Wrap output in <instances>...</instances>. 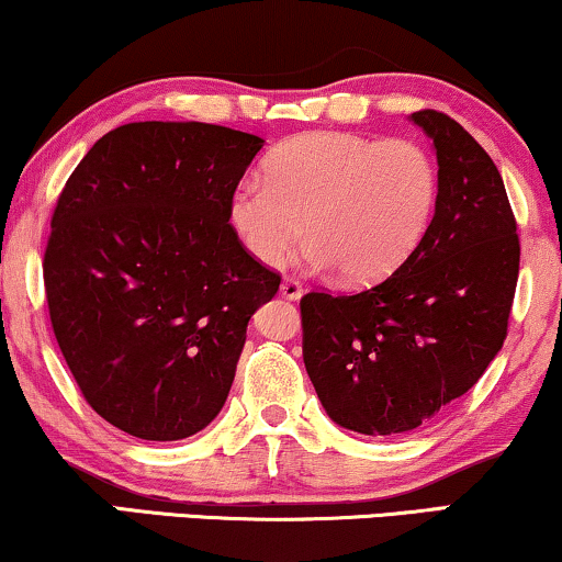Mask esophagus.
I'll return each instance as SVG.
<instances>
[{
  "instance_id": "obj_1",
  "label": "esophagus",
  "mask_w": 562,
  "mask_h": 562,
  "mask_svg": "<svg viewBox=\"0 0 562 562\" xmlns=\"http://www.w3.org/2000/svg\"><path fill=\"white\" fill-rule=\"evenodd\" d=\"M302 294H304L302 283H299L296 279H283V283H281V296L283 299H291V302H296V299H302Z\"/></svg>"
}]
</instances>
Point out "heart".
<instances>
[{
	"label": "heart",
	"mask_w": 562,
	"mask_h": 562,
	"mask_svg": "<svg viewBox=\"0 0 562 562\" xmlns=\"http://www.w3.org/2000/svg\"><path fill=\"white\" fill-rule=\"evenodd\" d=\"M263 171L266 181L237 183L227 220L245 250L271 268L306 233L312 268L383 279L422 243L437 204L432 156L402 137L317 130L281 143Z\"/></svg>",
	"instance_id": "heart-1"
}]
</instances>
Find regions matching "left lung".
<instances>
[{
  "label": "left lung",
  "mask_w": 562,
  "mask_h": 562,
  "mask_svg": "<svg viewBox=\"0 0 562 562\" xmlns=\"http://www.w3.org/2000/svg\"><path fill=\"white\" fill-rule=\"evenodd\" d=\"M437 156L425 237L386 281L302 299L304 366L335 425L402 435L463 396L502 350L519 237L502 173L448 114L414 112Z\"/></svg>",
  "instance_id": "1"
}]
</instances>
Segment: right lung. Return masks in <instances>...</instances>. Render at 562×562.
Masks as SVG:
<instances>
[{"label":"right lung","instance_id":"right-lung-1","mask_svg":"<svg viewBox=\"0 0 562 562\" xmlns=\"http://www.w3.org/2000/svg\"><path fill=\"white\" fill-rule=\"evenodd\" d=\"M263 143L130 122L60 191L43 263L50 325L83 398L122 432L183 440L227 402L248 322L281 283L227 220Z\"/></svg>","mask_w":562,"mask_h":562}]
</instances>
